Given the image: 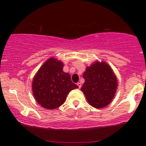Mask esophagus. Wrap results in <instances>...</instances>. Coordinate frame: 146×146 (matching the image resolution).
Wrapping results in <instances>:
<instances>
[{"label":"esophagus","instance_id":"obj_1","mask_svg":"<svg viewBox=\"0 0 146 146\" xmlns=\"http://www.w3.org/2000/svg\"><path fill=\"white\" fill-rule=\"evenodd\" d=\"M77 84H78V87H79V88H80L82 87V84L80 83V82H78V83H77Z\"/></svg>","mask_w":146,"mask_h":146}]
</instances>
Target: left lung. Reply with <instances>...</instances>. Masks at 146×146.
<instances>
[{
    "instance_id": "1",
    "label": "left lung",
    "mask_w": 146,
    "mask_h": 146,
    "mask_svg": "<svg viewBox=\"0 0 146 146\" xmlns=\"http://www.w3.org/2000/svg\"><path fill=\"white\" fill-rule=\"evenodd\" d=\"M85 80L81 90L90 105L96 108L108 106L115 96L117 80L112 68L106 62H95L86 68Z\"/></svg>"
}]
</instances>
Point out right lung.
I'll return each mask as SVG.
<instances>
[{"label":"right lung","instance_id":"obj_1","mask_svg":"<svg viewBox=\"0 0 146 146\" xmlns=\"http://www.w3.org/2000/svg\"><path fill=\"white\" fill-rule=\"evenodd\" d=\"M61 61L51 58L36 73L32 90L36 102L46 109H56L62 105L69 92L78 88L72 82L71 75L63 71Z\"/></svg>","mask_w":146,"mask_h":146}]
</instances>
